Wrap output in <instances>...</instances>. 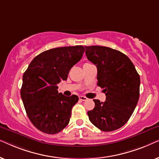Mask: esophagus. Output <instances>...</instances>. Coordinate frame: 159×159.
Segmentation results:
<instances>
[{
    "label": "esophagus",
    "instance_id": "34e87169",
    "mask_svg": "<svg viewBox=\"0 0 159 159\" xmlns=\"http://www.w3.org/2000/svg\"><path fill=\"white\" fill-rule=\"evenodd\" d=\"M79 98H80V101H87V100H88V98H87L86 97L82 96V95H80V96H79Z\"/></svg>",
    "mask_w": 159,
    "mask_h": 159
}]
</instances>
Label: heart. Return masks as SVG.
Returning a JSON list of instances; mask_svg holds the SVG:
<instances>
[{
    "label": "heart",
    "mask_w": 159,
    "mask_h": 159,
    "mask_svg": "<svg viewBox=\"0 0 159 159\" xmlns=\"http://www.w3.org/2000/svg\"><path fill=\"white\" fill-rule=\"evenodd\" d=\"M85 64H88V63H85Z\"/></svg>",
    "instance_id": "b5f03b06"
}]
</instances>
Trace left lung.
<instances>
[{"mask_svg":"<svg viewBox=\"0 0 159 159\" xmlns=\"http://www.w3.org/2000/svg\"><path fill=\"white\" fill-rule=\"evenodd\" d=\"M88 59L98 69V86L103 88L106 101L93 100L89 119L99 129L111 132L125 125L140 96V75L131 60L121 52L105 46H85Z\"/></svg>","mask_w":159,"mask_h":159,"instance_id":"left-lung-1","label":"left lung"}]
</instances>
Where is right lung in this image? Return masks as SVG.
<instances>
[{"mask_svg": "<svg viewBox=\"0 0 159 159\" xmlns=\"http://www.w3.org/2000/svg\"><path fill=\"white\" fill-rule=\"evenodd\" d=\"M84 51L82 45L48 50L34 58L24 73L21 97L30 120L40 131L57 134L69 124L79 98L58 93V84L67 80Z\"/></svg>", "mask_w": 159, "mask_h": 159, "instance_id": "right-lung-1", "label": "right lung"}]
</instances>
